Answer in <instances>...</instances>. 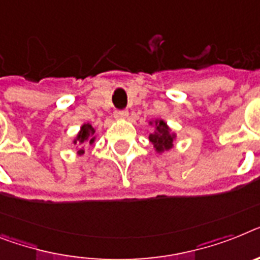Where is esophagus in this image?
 I'll return each instance as SVG.
<instances>
[{
  "label": "esophagus",
  "mask_w": 260,
  "mask_h": 260,
  "mask_svg": "<svg viewBox=\"0 0 260 260\" xmlns=\"http://www.w3.org/2000/svg\"><path fill=\"white\" fill-rule=\"evenodd\" d=\"M115 117H116V119H126V117H128V111L117 110L116 112H115Z\"/></svg>",
  "instance_id": "34e87169"
}]
</instances>
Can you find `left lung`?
Returning a JSON list of instances; mask_svg holds the SVG:
<instances>
[{
  "instance_id": "left-lung-1",
  "label": "left lung",
  "mask_w": 260,
  "mask_h": 260,
  "mask_svg": "<svg viewBox=\"0 0 260 260\" xmlns=\"http://www.w3.org/2000/svg\"><path fill=\"white\" fill-rule=\"evenodd\" d=\"M156 125L157 132L156 134H152L149 136L150 143L153 144L157 152H162V150L171 149L172 145H173V136H172L171 132H169L168 125L165 124V121H162V120L156 121Z\"/></svg>"
}]
</instances>
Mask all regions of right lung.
Returning <instances> with one entry per match:
<instances>
[{"label": "right lung", "mask_w": 260, "mask_h": 260, "mask_svg": "<svg viewBox=\"0 0 260 260\" xmlns=\"http://www.w3.org/2000/svg\"><path fill=\"white\" fill-rule=\"evenodd\" d=\"M95 141V128L91 124H84L80 129L79 135L76 136L74 144H79V145H86V144H93ZM84 153V150H79V154Z\"/></svg>", "instance_id": "right-lung-1"}]
</instances>
